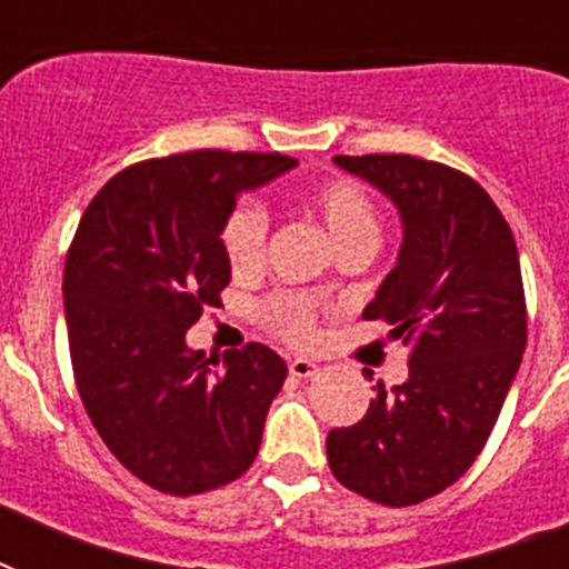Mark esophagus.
<instances>
[{
  "label": "esophagus",
  "instance_id": "1",
  "mask_svg": "<svg viewBox=\"0 0 569 569\" xmlns=\"http://www.w3.org/2000/svg\"><path fill=\"white\" fill-rule=\"evenodd\" d=\"M289 372H292V378H312L319 372V366L307 360V357H295V360H289Z\"/></svg>",
  "mask_w": 569,
  "mask_h": 569
}]
</instances>
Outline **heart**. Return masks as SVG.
Instances as JSON below:
<instances>
[{
  "label": "heart",
  "instance_id": "heart-1",
  "mask_svg": "<svg viewBox=\"0 0 569 569\" xmlns=\"http://www.w3.org/2000/svg\"><path fill=\"white\" fill-rule=\"evenodd\" d=\"M312 212L339 250L378 241V209L369 191L355 180H330L310 194ZM223 257L236 274H250L266 262L268 212L259 200H239L221 227ZM262 316L274 330L292 342H310L316 337V301L307 295H274L262 303Z\"/></svg>",
  "mask_w": 569,
  "mask_h": 569
}]
</instances>
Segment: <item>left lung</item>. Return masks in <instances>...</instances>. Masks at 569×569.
<instances>
[{
    "label": "left lung",
    "mask_w": 569,
    "mask_h": 569,
    "mask_svg": "<svg viewBox=\"0 0 569 569\" xmlns=\"http://www.w3.org/2000/svg\"><path fill=\"white\" fill-rule=\"evenodd\" d=\"M396 203V268L363 319L410 346V375L351 428L328 433L339 485L405 508L442 493L493 431L526 351V295L513 232L472 177L405 153L333 156Z\"/></svg>",
    "instance_id": "8db88e82"
}]
</instances>
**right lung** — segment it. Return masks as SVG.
<instances>
[{
  "mask_svg": "<svg viewBox=\"0 0 569 569\" xmlns=\"http://www.w3.org/2000/svg\"><path fill=\"white\" fill-rule=\"evenodd\" d=\"M280 153L194 150L129 164L84 209L64 262L70 360L109 451L159 493L248 472L286 363L271 348L206 357L186 330L221 307L223 218L241 191L292 171Z\"/></svg>",
  "mask_w": 569,
  "mask_h": 569,
  "instance_id": "right-lung-1",
  "label": "right lung"
}]
</instances>
